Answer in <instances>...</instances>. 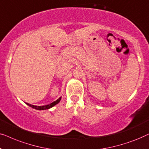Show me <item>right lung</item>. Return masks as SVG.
<instances>
[{"label": "right lung", "instance_id": "right-lung-1", "mask_svg": "<svg viewBox=\"0 0 149 149\" xmlns=\"http://www.w3.org/2000/svg\"><path fill=\"white\" fill-rule=\"evenodd\" d=\"M61 100V97H59L56 101H55V102L51 103V104H47V105H45V106H34V105H31V104H28V103H26V104H27L29 106L31 107V108H34V109H36V110H47V109H49V108H52V107L54 106L55 105H56L57 104H58V103L60 102Z\"/></svg>", "mask_w": 149, "mask_h": 149}]
</instances>
